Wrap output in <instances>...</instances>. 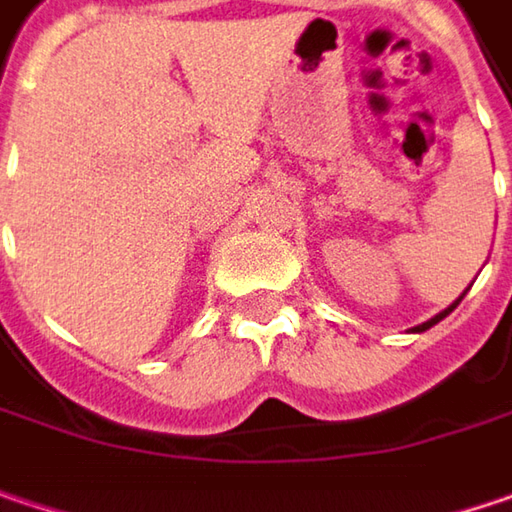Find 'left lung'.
Returning a JSON list of instances; mask_svg holds the SVG:
<instances>
[{
  "mask_svg": "<svg viewBox=\"0 0 512 512\" xmlns=\"http://www.w3.org/2000/svg\"><path fill=\"white\" fill-rule=\"evenodd\" d=\"M457 303H460V300H457ZM455 303V306H457ZM455 306H449V309L446 311H440V314H437V317H431V320H428V323H422V326H417V332H425V329H431V326H434V323H440V320H443V317H446V314H449V311L455 309Z\"/></svg>",
  "mask_w": 512,
  "mask_h": 512,
  "instance_id": "obj_1",
  "label": "left lung"
}]
</instances>
